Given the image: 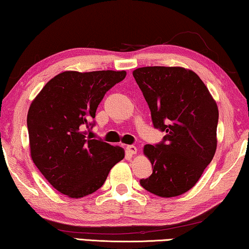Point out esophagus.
I'll return each instance as SVG.
<instances>
[{
    "label": "esophagus",
    "instance_id": "1",
    "mask_svg": "<svg viewBox=\"0 0 249 249\" xmlns=\"http://www.w3.org/2000/svg\"><path fill=\"white\" fill-rule=\"evenodd\" d=\"M126 151L128 152L129 154H136V152H137V147L136 146H134V145H127L126 146Z\"/></svg>",
    "mask_w": 249,
    "mask_h": 249
}]
</instances>
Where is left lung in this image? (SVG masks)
Masks as SVG:
<instances>
[{"instance_id":"8db88e82","label":"left lung","mask_w":249,"mask_h":249,"mask_svg":"<svg viewBox=\"0 0 249 249\" xmlns=\"http://www.w3.org/2000/svg\"><path fill=\"white\" fill-rule=\"evenodd\" d=\"M151 110L155 128L166 134L144 154L153 172L140 183L151 194L171 198L198 182L217 148V104L192 70L143 67L133 71Z\"/></svg>"}]
</instances>
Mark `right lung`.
Listing matches in <instances>:
<instances>
[{"label":"right lung","mask_w":249,"mask_h":249,"mask_svg":"<svg viewBox=\"0 0 249 249\" xmlns=\"http://www.w3.org/2000/svg\"><path fill=\"white\" fill-rule=\"evenodd\" d=\"M126 71H64L48 81L28 112L32 161L53 187L69 198L97 191L124 150L86 136L96 109Z\"/></svg>","instance_id":"1"}]
</instances>
